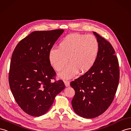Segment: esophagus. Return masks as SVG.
<instances>
[{"instance_id":"esophagus-1","label":"esophagus","mask_w":131,"mask_h":131,"mask_svg":"<svg viewBox=\"0 0 131 131\" xmlns=\"http://www.w3.org/2000/svg\"><path fill=\"white\" fill-rule=\"evenodd\" d=\"M64 83L66 85V87L70 86V82L68 81H64Z\"/></svg>"}]
</instances>
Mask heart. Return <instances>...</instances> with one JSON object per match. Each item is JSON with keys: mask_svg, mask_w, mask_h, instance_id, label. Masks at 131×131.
Segmentation results:
<instances>
[{"mask_svg": "<svg viewBox=\"0 0 131 131\" xmlns=\"http://www.w3.org/2000/svg\"><path fill=\"white\" fill-rule=\"evenodd\" d=\"M99 45L96 38L92 35L72 33L65 37L58 48H52L49 53L50 64L57 71H60L70 63L59 76L63 78L73 77L78 72L88 71L98 58Z\"/></svg>", "mask_w": 131, "mask_h": 131, "instance_id": "heart-1", "label": "heart"}]
</instances>
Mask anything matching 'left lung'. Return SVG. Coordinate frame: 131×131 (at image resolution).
I'll use <instances>...</instances> for the list:
<instances>
[{
    "mask_svg": "<svg viewBox=\"0 0 131 131\" xmlns=\"http://www.w3.org/2000/svg\"><path fill=\"white\" fill-rule=\"evenodd\" d=\"M99 45L94 64L83 75L71 82L75 91L72 106L80 116L91 118L104 113L111 104L119 78L118 59L111 44L93 32Z\"/></svg>",
    "mask_w": 131,
    "mask_h": 131,
    "instance_id": "8db88e82",
    "label": "left lung"
}]
</instances>
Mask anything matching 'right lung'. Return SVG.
Returning <instances> with one entry per match:
<instances>
[{"label": "right lung", "instance_id": "add662e5", "mask_svg": "<svg viewBox=\"0 0 131 131\" xmlns=\"http://www.w3.org/2000/svg\"><path fill=\"white\" fill-rule=\"evenodd\" d=\"M63 29L35 31L20 40L13 51L9 73L11 91L16 103L26 114H46L55 96L65 88L56 80L49 53Z\"/></svg>", "mask_w": 131, "mask_h": 131}]
</instances>
